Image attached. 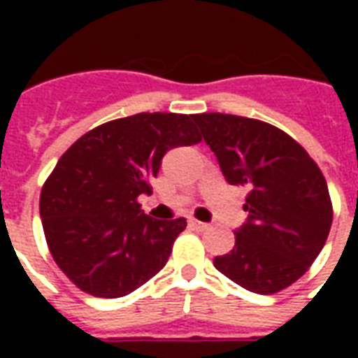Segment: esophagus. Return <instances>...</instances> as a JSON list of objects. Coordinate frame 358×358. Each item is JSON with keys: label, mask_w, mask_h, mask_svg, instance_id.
<instances>
[{"label": "esophagus", "mask_w": 358, "mask_h": 358, "mask_svg": "<svg viewBox=\"0 0 358 358\" xmlns=\"http://www.w3.org/2000/svg\"><path fill=\"white\" fill-rule=\"evenodd\" d=\"M189 224L194 226L195 230H199V232H205V230H209V224H207V222H201V220H195V218H189Z\"/></svg>", "instance_id": "1"}]
</instances>
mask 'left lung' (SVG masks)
I'll return each mask as SVG.
<instances>
[{
    "instance_id": "1",
    "label": "left lung",
    "mask_w": 358,
    "mask_h": 358,
    "mask_svg": "<svg viewBox=\"0 0 358 358\" xmlns=\"http://www.w3.org/2000/svg\"><path fill=\"white\" fill-rule=\"evenodd\" d=\"M228 184L249 186L248 222L215 266L249 292L270 295L297 282L322 251L331 201L318 164L292 136L257 118L194 115Z\"/></svg>"
}]
</instances>
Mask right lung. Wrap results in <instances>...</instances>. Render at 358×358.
<instances>
[{
    "label": "right lung",
    "mask_w": 358,
    "mask_h": 358,
    "mask_svg": "<svg viewBox=\"0 0 358 358\" xmlns=\"http://www.w3.org/2000/svg\"><path fill=\"white\" fill-rule=\"evenodd\" d=\"M201 141L194 115L138 113L97 126L59 159L40 194V217L53 261L82 292L115 299L163 268L186 218L148 217L166 151Z\"/></svg>",
    "instance_id": "obj_1"
}]
</instances>
